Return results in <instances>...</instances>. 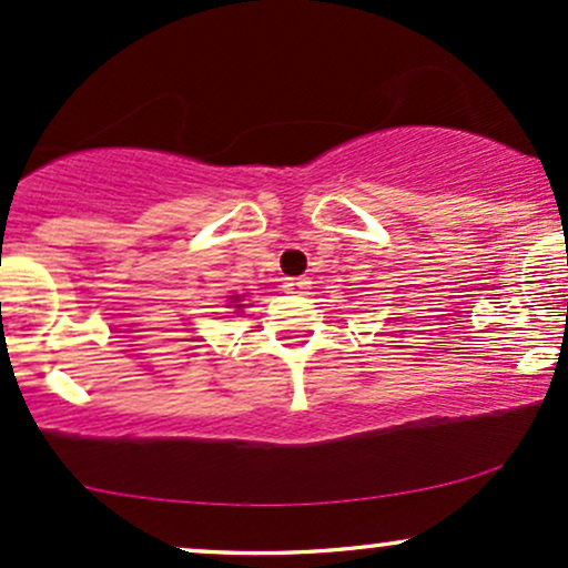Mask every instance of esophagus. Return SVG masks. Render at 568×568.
Instances as JSON below:
<instances>
[{
    "instance_id": "1",
    "label": "esophagus",
    "mask_w": 568,
    "mask_h": 568,
    "mask_svg": "<svg viewBox=\"0 0 568 568\" xmlns=\"http://www.w3.org/2000/svg\"><path fill=\"white\" fill-rule=\"evenodd\" d=\"M284 290L292 292V295H303L305 290H311V282L305 276H286L284 278Z\"/></svg>"
}]
</instances>
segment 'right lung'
<instances>
[{"label": "right lung", "mask_w": 568, "mask_h": 568, "mask_svg": "<svg viewBox=\"0 0 568 568\" xmlns=\"http://www.w3.org/2000/svg\"><path fill=\"white\" fill-rule=\"evenodd\" d=\"M244 295H231V303H239V300H242ZM231 308H233V305H231ZM236 308H244V305H236Z\"/></svg>", "instance_id": "obj_1"}]
</instances>
